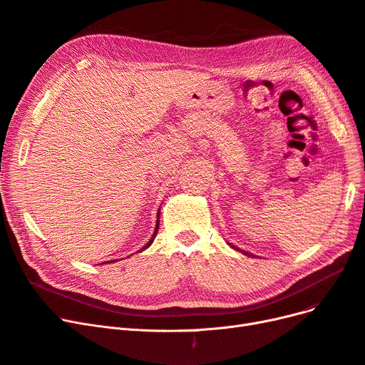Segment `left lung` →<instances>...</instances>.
Instances as JSON below:
<instances>
[{
  "label": "left lung",
  "mask_w": 365,
  "mask_h": 365,
  "mask_svg": "<svg viewBox=\"0 0 365 365\" xmlns=\"http://www.w3.org/2000/svg\"><path fill=\"white\" fill-rule=\"evenodd\" d=\"M230 245H232V244H230ZM232 247H233V245H232ZM233 248H235V250H239V248H236V247H233ZM240 251H242V250H240ZM242 252L247 254V255H252V254H248V252H245V251H242ZM252 257H254V255H252Z\"/></svg>",
  "instance_id": "left-lung-1"
}]
</instances>
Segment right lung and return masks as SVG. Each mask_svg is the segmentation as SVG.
I'll return each mask as SVG.
<instances>
[{"label":"right lung","instance_id":"right-lung-1","mask_svg":"<svg viewBox=\"0 0 365 365\" xmlns=\"http://www.w3.org/2000/svg\"><path fill=\"white\" fill-rule=\"evenodd\" d=\"M158 217H159V215H158ZM158 228H159V220H158V222H156V228H155V233H153V237H152L150 240H148V244H147V245H144V247H143V250H145V248H148V247H150V244H152V242H153V239H155V236H156V233H158Z\"/></svg>","mask_w":365,"mask_h":365}]
</instances>
